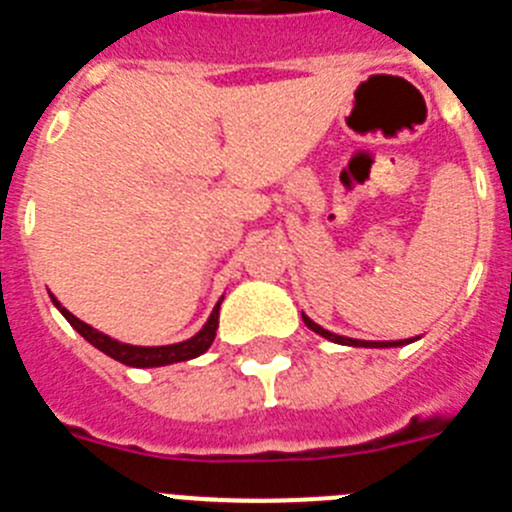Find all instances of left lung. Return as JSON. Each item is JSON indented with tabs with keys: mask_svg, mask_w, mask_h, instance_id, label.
<instances>
[{
	"mask_svg": "<svg viewBox=\"0 0 512 512\" xmlns=\"http://www.w3.org/2000/svg\"><path fill=\"white\" fill-rule=\"evenodd\" d=\"M301 319H304V324L309 327L311 332H317V335H322L324 340L330 342H337V345H353V348H402V345H410V342L420 340V337H410V340H353V337H345V335H335V332L324 330V327H319L314 319H309L301 311Z\"/></svg>",
	"mask_w": 512,
	"mask_h": 512,
	"instance_id": "obj_1",
	"label": "left lung"
}]
</instances>
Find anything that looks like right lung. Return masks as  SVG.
Here are the masks:
<instances>
[{
    "mask_svg": "<svg viewBox=\"0 0 512 512\" xmlns=\"http://www.w3.org/2000/svg\"><path fill=\"white\" fill-rule=\"evenodd\" d=\"M51 301H53V306H56L61 314H64L66 322H69L71 327H74V330L84 337V340L90 342V345H95L100 353L110 355L113 361H121L123 366L159 368V366H170V363L193 361V358H198V355H203L208 348H211L213 337H216V330H219V309H221V301H224V296L219 299V304L213 306L211 317H208V322L203 324L201 330L195 332L190 340L175 342V345H128V342L115 340V337L105 335V332L95 330V327H90L87 322H82V319L74 317L69 309H64V306L59 304V299H56L53 293H51Z\"/></svg>",
    "mask_w": 512,
    "mask_h": 512,
    "instance_id": "obj_1",
    "label": "right lung"
}]
</instances>
